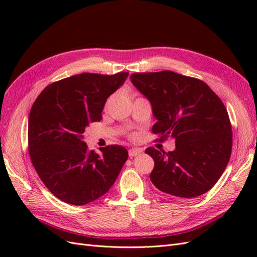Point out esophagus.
<instances>
[{
    "label": "esophagus",
    "mask_w": 257,
    "mask_h": 257,
    "mask_svg": "<svg viewBox=\"0 0 257 257\" xmlns=\"http://www.w3.org/2000/svg\"><path fill=\"white\" fill-rule=\"evenodd\" d=\"M141 153H143L142 149H137V148H133V149L128 150V155L130 158H135L137 155H139Z\"/></svg>",
    "instance_id": "obj_1"
}]
</instances>
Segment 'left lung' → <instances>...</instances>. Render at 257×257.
Segmentation results:
<instances>
[{
    "mask_svg": "<svg viewBox=\"0 0 257 257\" xmlns=\"http://www.w3.org/2000/svg\"><path fill=\"white\" fill-rule=\"evenodd\" d=\"M131 81L151 104L158 120L153 133L176 143L169 152L146 149L154 161L151 182L174 197L203 195L219 180L231 153V125L223 102L204 81L170 71L136 73Z\"/></svg>",
    "mask_w": 257,
    "mask_h": 257,
    "instance_id": "8db88e82",
    "label": "left lung"
}]
</instances>
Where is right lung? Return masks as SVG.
I'll return each mask as SVG.
<instances>
[{"label": "right lung", "instance_id": "1", "mask_svg": "<svg viewBox=\"0 0 257 257\" xmlns=\"http://www.w3.org/2000/svg\"><path fill=\"white\" fill-rule=\"evenodd\" d=\"M128 73H83L53 82L34 102L29 115V153L41 180L64 203L82 206L103 196L128 158L125 148L111 145L88 150L83 133L102 120L107 98Z\"/></svg>", "mask_w": 257, "mask_h": 257}]
</instances>
